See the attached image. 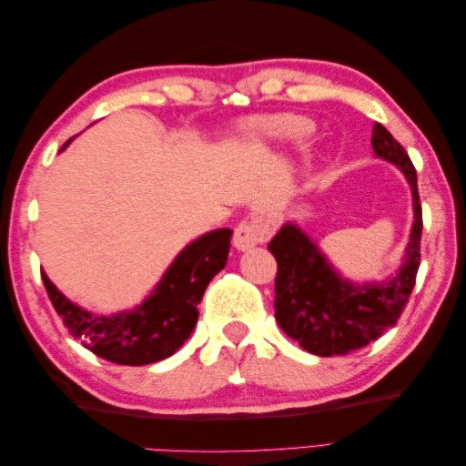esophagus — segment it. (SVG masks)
Returning a JSON list of instances; mask_svg holds the SVG:
<instances>
[{"instance_id": "34e87169", "label": "esophagus", "mask_w": 466, "mask_h": 466, "mask_svg": "<svg viewBox=\"0 0 466 466\" xmlns=\"http://www.w3.org/2000/svg\"><path fill=\"white\" fill-rule=\"evenodd\" d=\"M274 224L270 222L268 216L264 214H252L248 220L238 224L234 230V246L238 250H250L254 246L266 242L272 236Z\"/></svg>"}]
</instances>
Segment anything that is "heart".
<instances>
[{
	"mask_svg": "<svg viewBox=\"0 0 466 466\" xmlns=\"http://www.w3.org/2000/svg\"><path fill=\"white\" fill-rule=\"evenodd\" d=\"M244 132L252 142L258 144L276 140H299V137L310 134V124L299 116L279 114L250 120L244 126Z\"/></svg>",
	"mask_w": 466,
	"mask_h": 466,
	"instance_id": "b5f03b06",
	"label": "heart"
}]
</instances>
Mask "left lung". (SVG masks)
Returning <instances> with one entry per match:
<instances>
[{
    "mask_svg": "<svg viewBox=\"0 0 466 466\" xmlns=\"http://www.w3.org/2000/svg\"><path fill=\"white\" fill-rule=\"evenodd\" d=\"M372 150L400 167L414 202L404 264L390 280L362 286L342 280L319 246L294 224L282 226L268 244L279 262L274 286L276 320L290 339L316 356L349 354L379 339L397 324L417 282L422 234L417 170L404 147L382 124L372 127Z\"/></svg>",
    "mask_w": 466,
    "mask_h": 466,
    "instance_id": "obj_1",
    "label": "left lung"
}]
</instances>
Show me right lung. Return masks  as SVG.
I'll use <instances>...</instances> for the list:
<instances>
[{
  "instance_id": "1",
  "label": "right lung",
  "mask_w": 466,
  "mask_h": 466,
  "mask_svg": "<svg viewBox=\"0 0 466 466\" xmlns=\"http://www.w3.org/2000/svg\"><path fill=\"white\" fill-rule=\"evenodd\" d=\"M72 142L67 140L64 147ZM62 147V150H64ZM232 230L208 232L187 244L170 264L150 299L130 312L94 316L69 302L42 272V280L59 319L74 339L104 360L142 366L172 356L192 334L198 304L230 252Z\"/></svg>"
}]
</instances>
